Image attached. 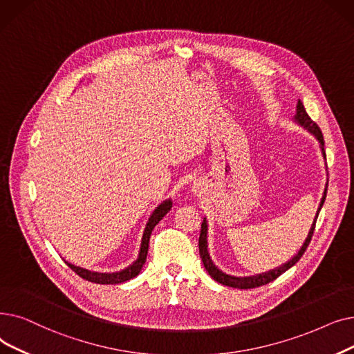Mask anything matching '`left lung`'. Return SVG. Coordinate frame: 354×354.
Segmentation results:
<instances>
[{"mask_svg": "<svg viewBox=\"0 0 354 354\" xmlns=\"http://www.w3.org/2000/svg\"><path fill=\"white\" fill-rule=\"evenodd\" d=\"M292 121L297 125L307 129L311 133V136L318 141L319 151H322V156L326 160L323 133H322V131H319L318 125L308 116L304 105H302V102H301L299 99H298L297 111H295V115L292 118ZM326 168H327V164H326ZM327 186H328V184L326 183L324 192H323L322 198H319V203H318V207H317V212H315V216H314V221L311 223V227L308 230V234L306 236V241L302 242V245L299 246L297 254L291 259H288L287 262H283L282 265H279V266H277L274 269H269V271L262 272V274H255V275H249V277H234V275H229V274L223 272L222 269H218L214 265V262L212 261L210 252H209V242H207V238H209V223H207V218L205 217L203 218V223H201V232H200V238H198V250H200V258H201V261H203V265L206 268V271L209 272V275L216 282L222 283V285H226V287L239 288V290H249V288H257V287H261V285L269 283L271 281L277 279L279 275H282L285 271H288L290 268H292L299 261V258L302 257V254H304L308 243H310V241H311V236H313V233H314L315 221H317L319 210H322V207L324 205V200H326V196H327Z\"/></svg>", "mask_w": 354, "mask_h": 354, "instance_id": "left-lung-1", "label": "left lung"}]
</instances>
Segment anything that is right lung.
Returning <instances> with one entry per match:
<instances>
[{"instance_id": "add662e5", "label": "right lung", "mask_w": 354, "mask_h": 354, "mask_svg": "<svg viewBox=\"0 0 354 354\" xmlns=\"http://www.w3.org/2000/svg\"><path fill=\"white\" fill-rule=\"evenodd\" d=\"M171 207H173V200L170 197V198H165L164 201H161V203L154 209V212L151 213V216L148 217V222L145 225L144 233H142L141 245H140L137 259L133 261L131 265H128L127 268L121 269V271H116V272H96V271H89V269H85V268L76 266V265L67 262V261H66V263L69 265L79 277H82L83 279H86V281L95 282V283H102V285H105V283L106 285L121 283V282H125V281H129L132 278H136L141 272V269H142V266H144V263L147 261L148 243H149L151 232H153V229L158 225V222L161 221V218L168 212L171 210Z\"/></svg>"}]
</instances>
